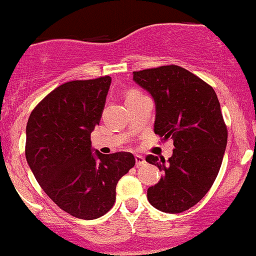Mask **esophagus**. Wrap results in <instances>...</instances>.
Segmentation results:
<instances>
[{"instance_id": "esophagus-1", "label": "esophagus", "mask_w": 256, "mask_h": 256, "mask_svg": "<svg viewBox=\"0 0 256 256\" xmlns=\"http://www.w3.org/2000/svg\"><path fill=\"white\" fill-rule=\"evenodd\" d=\"M146 164V159H144V156H142V155H136V168L142 166V165Z\"/></svg>"}]
</instances>
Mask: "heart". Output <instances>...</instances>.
Wrapping results in <instances>:
<instances>
[{"mask_svg":"<svg viewBox=\"0 0 256 256\" xmlns=\"http://www.w3.org/2000/svg\"><path fill=\"white\" fill-rule=\"evenodd\" d=\"M136 96H140V94H139V92H136V91H132L130 94H129L127 96V98H130V97H136Z\"/></svg>","mask_w":256,"mask_h":256,"instance_id":"obj_1","label":"heart"}]
</instances>
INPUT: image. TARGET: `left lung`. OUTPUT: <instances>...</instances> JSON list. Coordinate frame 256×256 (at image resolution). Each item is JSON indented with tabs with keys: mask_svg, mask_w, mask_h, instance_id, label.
Wrapping results in <instances>:
<instances>
[{
	"mask_svg": "<svg viewBox=\"0 0 256 256\" xmlns=\"http://www.w3.org/2000/svg\"><path fill=\"white\" fill-rule=\"evenodd\" d=\"M134 82L155 102L154 132L174 139L172 156L148 155L162 171L148 188V201L162 212L181 213L201 201L222 165L228 132L214 90L176 65L133 72Z\"/></svg>",
	"mask_w": 256,
	"mask_h": 256,
	"instance_id": "left-lung-1",
	"label": "left lung"
}]
</instances>
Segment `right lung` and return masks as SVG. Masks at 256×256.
Segmentation results:
<instances>
[{
	"instance_id": "add662e5",
	"label": "right lung",
	"mask_w": 256,
	"mask_h": 256,
	"mask_svg": "<svg viewBox=\"0 0 256 256\" xmlns=\"http://www.w3.org/2000/svg\"><path fill=\"white\" fill-rule=\"evenodd\" d=\"M112 78L76 80L52 91L33 110L26 128V158L34 178L56 206L80 220H96L116 201V186L136 165L126 152H94Z\"/></svg>"
}]
</instances>
